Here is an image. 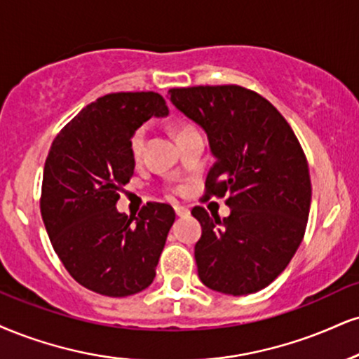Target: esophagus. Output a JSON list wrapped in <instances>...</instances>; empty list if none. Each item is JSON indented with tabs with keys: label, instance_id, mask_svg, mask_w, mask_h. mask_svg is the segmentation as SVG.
<instances>
[{
	"label": "esophagus",
	"instance_id": "esophagus-1",
	"mask_svg": "<svg viewBox=\"0 0 359 359\" xmlns=\"http://www.w3.org/2000/svg\"><path fill=\"white\" fill-rule=\"evenodd\" d=\"M175 214L179 215V217H185V215H189V209L187 207H182V205H175Z\"/></svg>",
	"mask_w": 359,
	"mask_h": 359
}]
</instances>
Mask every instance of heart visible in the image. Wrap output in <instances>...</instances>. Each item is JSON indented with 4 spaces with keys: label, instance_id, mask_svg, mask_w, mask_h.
Returning a JSON list of instances; mask_svg holds the SVG:
<instances>
[{
    "label": "heart",
    "instance_id": "1",
    "mask_svg": "<svg viewBox=\"0 0 359 359\" xmlns=\"http://www.w3.org/2000/svg\"><path fill=\"white\" fill-rule=\"evenodd\" d=\"M196 130L192 125H180L179 130H177V137L184 135V133ZM145 140H147V128L145 127H138L135 132L132 133L130 137V152L133 157H140L142 152H144V147H145Z\"/></svg>",
    "mask_w": 359,
    "mask_h": 359
}]
</instances>
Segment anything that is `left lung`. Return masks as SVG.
<instances>
[{"label": "left lung", "mask_w": 359, "mask_h": 359, "mask_svg": "<svg viewBox=\"0 0 359 359\" xmlns=\"http://www.w3.org/2000/svg\"><path fill=\"white\" fill-rule=\"evenodd\" d=\"M168 95L209 138L215 162L204 197H226L231 207L224 219L192 209L202 226L194 250L198 278L222 294L261 291L304 237L311 179L303 147L273 103L244 86H189Z\"/></svg>", "instance_id": "obj_1"}]
</instances>
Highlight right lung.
Here are the masks:
<instances>
[{
    "label": "right lung",
    "mask_w": 359,
    "mask_h": 359,
    "mask_svg": "<svg viewBox=\"0 0 359 359\" xmlns=\"http://www.w3.org/2000/svg\"><path fill=\"white\" fill-rule=\"evenodd\" d=\"M168 109L155 92H120L86 105L55 137L43 170L40 209L65 269L98 294L125 297L152 284L175 221L168 204L147 202L138 215L116 210L135 161L132 133Z\"/></svg>",
    "instance_id": "right-lung-1"
}]
</instances>
